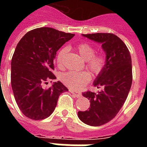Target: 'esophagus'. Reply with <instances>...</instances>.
I'll return each instance as SVG.
<instances>
[{"instance_id": "obj_1", "label": "esophagus", "mask_w": 147, "mask_h": 147, "mask_svg": "<svg viewBox=\"0 0 147 147\" xmlns=\"http://www.w3.org/2000/svg\"><path fill=\"white\" fill-rule=\"evenodd\" d=\"M70 92L73 94L75 97H76V98H78V97H80L81 96V94L80 93H77L76 92V91H73V90H70Z\"/></svg>"}]
</instances>
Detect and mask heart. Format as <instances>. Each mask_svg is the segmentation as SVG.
I'll use <instances>...</instances> for the list:
<instances>
[{"label": "heart", "mask_w": 147, "mask_h": 147, "mask_svg": "<svg viewBox=\"0 0 147 147\" xmlns=\"http://www.w3.org/2000/svg\"><path fill=\"white\" fill-rule=\"evenodd\" d=\"M77 51L80 57L86 61V67L93 73L98 74L105 64V58L102 53L95 54V49L88 43H81L77 46ZM68 52V47L65 46L58 52L57 55V64L59 67L65 65V56ZM91 76L87 71L76 72L67 71L62 75L63 83L71 89L78 90L90 81Z\"/></svg>", "instance_id": "heart-1"}]
</instances>
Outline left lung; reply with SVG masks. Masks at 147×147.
<instances>
[{"label":"left lung","instance_id":"obj_1","mask_svg":"<svg viewBox=\"0 0 147 147\" xmlns=\"http://www.w3.org/2000/svg\"><path fill=\"white\" fill-rule=\"evenodd\" d=\"M102 44L105 64L93 85L102 88L98 93L86 91L83 96L90 102L89 110L79 111L81 121L90 126H101L113 120L126 101L132 83L131 54L123 42L113 34H83Z\"/></svg>","mask_w":147,"mask_h":147}]
</instances>
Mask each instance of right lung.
I'll use <instances>...</instances> for the list:
<instances>
[{
	"mask_svg": "<svg viewBox=\"0 0 147 147\" xmlns=\"http://www.w3.org/2000/svg\"><path fill=\"white\" fill-rule=\"evenodd\" d=\"M74 35L41 27L27 32L16 45L11 63V88L21 112L31 120L49 117L59 96L68 90L60 81L46 90L42 85L56 79L52 71L57 52Z\"/></svg>",
	"mask_w": 147,
	"mask_h": 147,
	"instance_id": "right-lung-1",
	"label": "right lung"
}]
</instances>
